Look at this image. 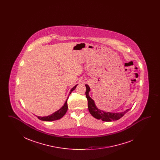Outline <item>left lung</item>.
<instances>
[{
	"instance_id": "obj_1",
	"label": "left lung",
	"mask_w": 160,
	"mask_h": 160,
	"mask_svg": "<svg viewBox=\"0 0 160 160\" xmlns=\"http://www.w3.org/2000/svg\"><path fill=\"white\" fill-rule=\"evenodd\" d=\"M86 97L88 99V109L92 116L95 118L97 119H101L102 121L110 122L112 121H117L128 112L130 109H127L126 111L121 113H110L105 112L102 110L98 109L95 104L93 100L89 95V92L90 91V88L88 84H86Z\"/></svg>"
}]
</instances>
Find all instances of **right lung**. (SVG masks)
I'll return each mask as SVG.
<instances>
[{
  "label": "right lung",
  "mask_w": 160,
  "mask_h": 160,
  "mask_svg": "<svg viewBox=\"0 0 160 160\" xmlns=\"http://www.w3.org/2000/svg\"><path fill=\"white\" fill-rule=\"evenodd\" d=\"M77 86V84L71 89V90L70 91V92H69V95L71 94V93L72 92L76 89ZM68 99L66 100L64 105L59 110L54 112L53 114H52L50 116H44V117H40V116H37V117L39 119L41 120V121H55V120H58V119H61V118H62L65 114L67 110H68V105H67V100H68Z\"/></svg>",
  "instance_id": "right-lung-1"
}]
</instances>
